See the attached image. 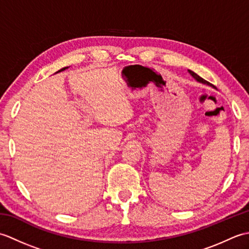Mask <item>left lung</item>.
Here are the masks:
<instances>
[{"label":"left lung","instance_id":"8db88e82","mask_svg":"<svg viewBox=\"0 0 249 249\" xmlns=\"http://www.w3.org/2000/svg\"><path fill=\"white\" fill-rule=\"evenodd\" d=\"M188 72H189L190 75H192L198 82H201V83H203V84H206V86H210V87H213V88H214V86H213L212 83H210V82H208L206 80H204L203 78H201L200 76H198L196 72H194V71H188Z\"/></svg>","mask_w":249,"mask_h":249}]
</instances>
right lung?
<instances>
[{
  "label": "right lung",
  "mask_w": 249,
  "mask_h": 249,
  "mask_svg": "<svg viewBox=\"0 0 249 249\" xmlns=\"http://www.w3.org/2000/svg\"><path fill=\"white\" fill-rule=\"evenodd\" d=\"M66 68H68V67H64V68H62V70H60L59 71H56V72H60V71H65V70H66Z\"/></svg>",
  "instance_id": "1"
}]
</instances>
